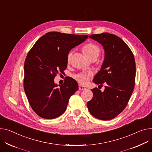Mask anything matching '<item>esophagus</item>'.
<instances>
[{
	"instance_id": "34e87169",
	"label": "esophagus",
	"mask_w": 152,
	"mask_h": 152,
	"mask_svg": "<svg viewBox=\"0 0 152 152\" xmlns=\"http://www.w3.org/2000/svg\"><path fill=\"white\" fill-rule=\"evenodd\" d=\"M85 89H86V87L84 86H81V85H80V84L79 85V90H84Z\"/></svg>"
}]
</instances>
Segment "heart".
<instances>
[{
  "mask_svg": "<svg viewBox=\"0 0 152 152\" xmlns=\"http://www.w3.org/2000/svg\"><path fill=\"white\" fill-rule=\"evenodd\" d=\"M83 51L84 54L88 57L95 56L98 57L100 54L101 50L99 47L95 43H88L86 44L83 48ZM72 53H69L67 56V60L69 62ZM92 76V73L91 72H83L77 73L73 76L75 79L80 84H86L88 81L90 77Z\"/></svg>",
  "mask_w": 152,
  "mask_h": 152,
  "instance_id": "heart-1",
  "label": "heart"
}]
</instances>
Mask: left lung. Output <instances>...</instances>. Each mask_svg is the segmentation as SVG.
I'll list each match as a JSON object with an SVG mask.
<instances>
[{
	"label": "left lung",
	"instance_id": "left-lung-1",
	"mask_svg": "<svg viewBox=\"0 0 152 152\" xmlns=\"http://www.w3.org/2000/svg\"><path fill=\"white\" fill-rule=\"evenodd\" d=\"M89 38L102 45L104 60L93 82L105 84L104 92L92 90L93 98L87 102L90 113L102 120L113 119L126 107L135 85L136 63L134 55L123 40L114 34H93Z\"/></svg>",
	"mask_w": 152,
	"mask_h": 152
}]
</instances>
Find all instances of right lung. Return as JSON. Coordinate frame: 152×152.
<instances>
[{"label": "right lung", "mask_w": 152, "mask_h": 152, "mask_svg": "<svg viewBox=\"0 0 152 152\" xmlns=\"http://www.w3.org/2000/svg\"><path fill=\"white\" fill-rule=\"evenodd\" d=\"M88 37L50 32L40 37L29 50L24 62V88L30 106L39 117L53 119L65 113L78 84L68 77L57 87L54 77L66 68L70 50Z\"/></svg>", "instance_id": "right-lung-1"}]
</instances>
